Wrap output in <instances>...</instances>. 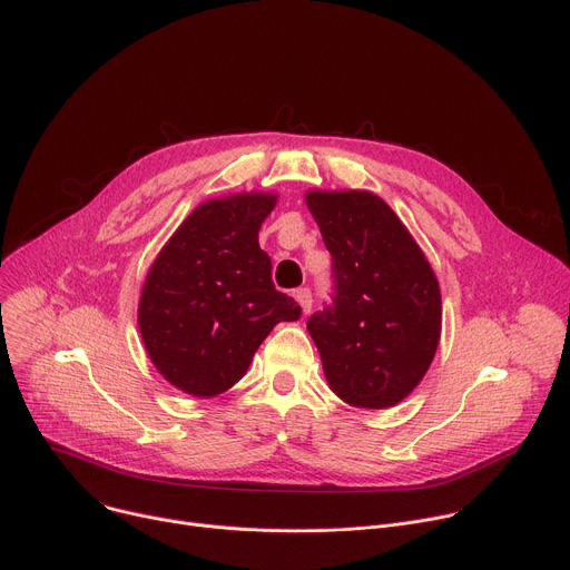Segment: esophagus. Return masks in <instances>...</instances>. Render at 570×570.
Segmentation results:
<instances>
[{
  "mask_svg": "<svg viewBox=\"0 0 570 570\" xmlns=\"http://www.w3.org/2000/svg\"><path fill=\"white\" fill-rule=\"evenodd\" d=\"M295 299L299 302L302 313H308V311H311L313 297H311V291H308V288H297V291H295Z\"/></svg>",
  "mask_w": 570,
  "mask_h": 570,
  "instance_id": "1",
  "label": "esophagus"
}]
</instances>
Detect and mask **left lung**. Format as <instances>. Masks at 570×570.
<instances>
[{
	"mask_svg": "<svg viewBox=\"0 0 570 570\" xmlns=\"http://www.w3.org/2000/svg\"><path fill=\"white\" fill-rule=\"evenodd\" d=\"M306 207L332 253V304L306 322L324 376L356 409H390L433 363L442 332L438 277L376 194L308 191Z\"/></svg>",
	"mask_w": 570,
	"mask_h": 570,
	"instance_id": "left-lung-1",
	"label": "left lung"
}]
</instances>
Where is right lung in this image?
Masks as SVG:
<instances>
[{
  "label": "right lung",
  "instance_id": "1",
  "mask_svg": "<svg viewBox=\"0 0 570 570\" xmlns=\"http://www.w3.org/2000/svg\"><path fill=\"white\" fill-rule=\"evenodd\" d=\"M275 194H234L198 205L155 257L139 297V334L178 390L209 399L229 390L277 322L299 304L277 291L259 227Z\"/></svg>",
  "mask_w": 570,
  "mask_h": 570
}]
</instances>
